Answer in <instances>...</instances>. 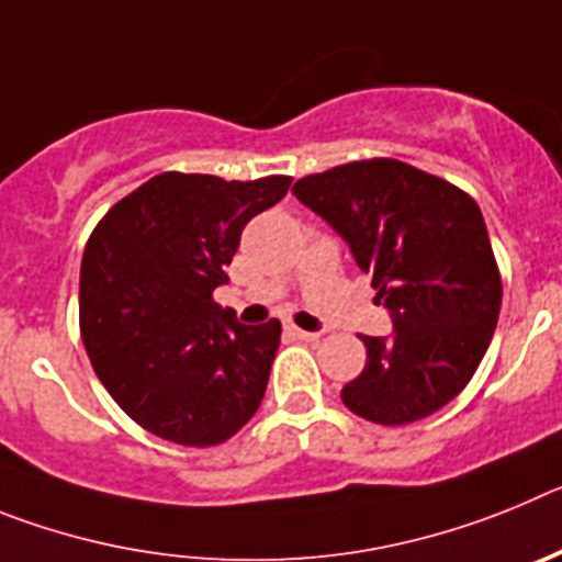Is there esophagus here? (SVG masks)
I'll return each instance as SVG.
<instances>
[{"instance_id":"1","label":"esophagus","mask_w":562,"mask_h":562,"mask_svg":"<svg viewBox=\"0 0 562 562\" xmlns=\"http://www.w3.org/2000/svg\"><path fill=\"white\" fill-rule=\"evenodd\" d=\"M284 329H286V335H292V337H295V340H304V342H317V340H321V335H317V331L297 329L295 324H284Z\"/></svg>"}]
</instances>
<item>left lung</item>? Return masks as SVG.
<instances>
[{
	"mask_svg": "<svg viewBox=\"0 0 562 562\" xmlns=\"http://www.w3.org/2000/svg\"><path fill=\"white\" fill-rule=\"evenodd\" d=\"M371 272L394 321L391 337L360 335L366 369L342 405L376 425L436 414L473 380L501 312V272L481 207L453 182L374 157L292 186Z\"/></svg>",
	"mask_w": 562,
	"mask_h": 562,
	"instance_id": "8db88e82",
	"label": "left lung"
}]
</instances>
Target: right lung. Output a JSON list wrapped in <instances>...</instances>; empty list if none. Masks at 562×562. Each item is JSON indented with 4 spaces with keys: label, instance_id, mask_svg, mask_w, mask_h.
<instances>
[{
    "label": "right lung",
    "instance_id": "obj_1",
    "mask_svg": "<svg viewBox=\"0 0 562 562\" xmlns=\"http://www.w3.org/2000/svg\"><path fill=\"white\" fill-rule=\"evenodd\" d=\"M292 177L238 182L166 171L106 211L83 247L81 337L103 389L140 428L213 448L265 400L281 324L213 301L247 222Z\"/></svg>",
    "mask_w": 562,
    "mask_h": 562
}]
</instances>
